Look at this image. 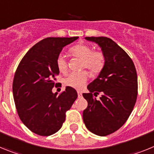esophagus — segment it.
<instances>
[{
	"instance_id": "34e87169",
	"label": "esophagus",
	"mask_w": 154,
	"mask_h": 154,
	"mask_svg": "<svg viewBox=\"0 0 154 154\" xmlns=\"http://www.w3.org/2000/svg\"><path fill=\"white\" fill-rule=\"evenodd\" d=\"M77 93H78V97L79 98H81L82 96V92H80V91H78V92H77Z\"/></svg>"
}]
</instances>
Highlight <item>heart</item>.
I'll return each mask as SVG.
<instances>
[{
  "mask_svg": "<svg viewBox=\"0 0 154 154\" xmlns=\"http://www.w3.org/2000/svg\"><path fill=\"white\" fill-rule=\"evenodd\" d=\"M71 55L82 59L81 69H87L91 75L96 76L101 73L106 64V58L102 51H92L90 45L80 43L72 46L69 49ZM56 67L58 72L62 74L67 72L68 63L62 55H58L56 58ZM89 79V73L85 70L79 72H72L63 79V83L66 86L80 89L85 85Z\"/></svg>",
  "mask_w": 154,
  "mask_h": 154,
  "instance_id": "obj_1",
  "label": "heart"
}]
</instances>
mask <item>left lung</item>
<instances>
[{
  "label": "left lung",
  "mask_w": 154,
  "mask_h": 154,
  "mask_svg": "<svg viewBox=\"0 0 154 154\" xmlns=\"http://www.w3.org/2000/svg\"><path fill=\"white\" fill-rule=\"evenodd\" d=\"M97 43L106 58L103 70L82 96L88 102L83 121L88 130L101 137L109 135L123 126L137 101L138 82L135 65L127 53L106 37H86ZM102 94L99 100L94 96Z\"/></svg>",
  "instance_id": "1"
}]
</instances>
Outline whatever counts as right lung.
Listing matches in <instances>:
<instances>
[{
  "instance_id": "obj_1",
  "label": "right lung",
  "mask_w": 154,
  "mask_h": 154,
  "mask_svg": "<svg viewBox=\"0 0 154 154\" xmlns=\"http://www.w3.org/2000/svg\"><path fill=\"white\" fill-rule=\"evenodd\" d=\"M79 37L47 38L40 41L24 55L14 77L13 96L19 117L31 132L38 135H52L60 130L65 112L78 94L67 86L57 96L52 89L59 72L56 58L65 45Z\"/></svg>"
}]
</instances>
